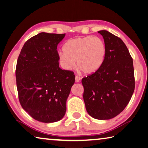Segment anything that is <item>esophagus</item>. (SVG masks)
<instances>
[{"mask_svg": "<svg viewBox=\"0 0 148 148\" xmlns=\"http://www.w3.org/2000/svg\"><path fill=\"white\" fill-rule=\"evenodd\" d=\"M80 79H81V77L78 76H76L75 77V80H76V82H79L80 81Z\"/></svg>", "mask_w": 148, "mask_h": 148, "instance_id": "1", "label": "esophagus"}]
</instances>
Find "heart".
Here are the masks:
<instances>
[{
	"label": "heart",
	"instance_id": "obj_1",
	"mask_svg": "<svg viewBox=\"0 0 148 148\" xmlns=\"http://www.w3.org/2000/svg\"><path fill=\"white\" fill-rule=\"evenodd\" d=\"M59 52V60L64 69L71 70L76 66L86 74L98 71L103 65L106 47L100 37L86 36L69 39Z\"/></svg>",
	"mask_w": 148,
	"mask_h": 148
}]
</instances>
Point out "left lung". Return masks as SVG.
I'll return each mask as SVG.
<instances>
[{
    "label": "left lung",
    "instance_id": "left-lung-1",
    "mask_svg": "<svg viewBox=\"0 0 148 148\" xmlns=\"http://www.w3.org/2000/svg\"><path fill=\"white\" fill-rule=\"evenodd\" d=\"M103 37L106 55L103 65L82 80L86 110L94 119L109 120L125 108L135 90L133 59L120 37L106 30Z\"/></svg>",
    "mask_w": 148,
    "mask_h": 148
}]
</instances>
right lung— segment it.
<instances>
[{"instance_id":"right-lung-1","label":"right lung","mask_w":148,"mask_h":148,"mask_svg":"<svg viewBox=\"0 0 148 148\" xmlns=\"http://www.w3.org/2000/svg\"><path fill=\"white\" fill-rule=\"evenodd\" d=\"M65 34L41 32L26 41L15 70L19 102L37 121L52 123L65 114L66 101L75 82L74 72L59 66L58 45Z\"/></svg>"}]
</instances>
